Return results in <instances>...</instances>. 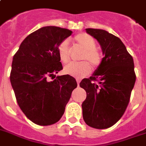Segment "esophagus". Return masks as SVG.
<instances>
[{
	"label": "esophagus",
	"mask_w": 146,
	"mask_h": 146,
	"mask_svg": "<svg viewBox=\"0 0 146 146\" xmlns=\"http://www.w3.org/2000/svg\"><path fill=\"white\" fill-rule=\"evenodd\" d=\"M76 83H77V84H78V86H79V84H80V80L76 79Z\"/></svg>",
	"instance_id": "obj_1"
}]
</instances>
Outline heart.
Listing matches in <instances>:
<instances>
[{
	"label": "heart",
	"mask_w": 146,
	"mask_h": 146,
	"mask_svg": "<svg viewBox=\"0 0 146 146\" xmlns=\"http://www.w3.org/2000/svg\"><path fill=\"white\" fill-rule=\"evenodd\" d=\"M74 43L76 48L82 50L79 59L84 60L77 63H70L64 67V73L76 78H82L88 75L93 68H97L102 62V54L96 48L97 43L91 35L87 33H80L75 35ZM58 54L62 63H67L70 59V48L66 40H63L58 46Z\"/></svg>",
	"instance_id": "obj_1"
}]
</instances>
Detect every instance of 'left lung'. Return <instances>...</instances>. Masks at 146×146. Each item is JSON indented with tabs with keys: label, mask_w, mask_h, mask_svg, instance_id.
<instances>
[{
	"label": "left lung",
	"mask_w": 146,
	"mask_h": 146,
	"mask_svg": "<svg viewBox=\"0 0 146 146\" xmlns=\"http://www.w3.org/2000/svg\"><path fill=\"white\" fill-rule=\"evenodd\" d=\"M98 40L104 57L92 76L80 84L87 93L83 117L90 127L104 129L122 117L135 83L133 58L119 38L105 30L87 29Z\"/></svg>",
	"instance_id": "obj_1"
}]
</instances>
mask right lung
I'll list each match as a JSON object with an SVG mask.
<instances>
[{
    "instance_id": "add662e5",
    "label": "right lung",
    "mask_w": 146,
    "mask_h": 146,
    "mask_svg": "<svg viewBox=\"0 0 146 146\" xmlns=\"http://www.w3.org/2000/svg\"><path fill=\"white\" fill-rule=\"evenodd\" d=\"M72 33L59 27L41 28L24 39L13 57L10 80L16 100L25 116L36 125L59 121L77 87L70 75L48 80L62 70L58 46Z\"/></svg>"
}]
</instances>
